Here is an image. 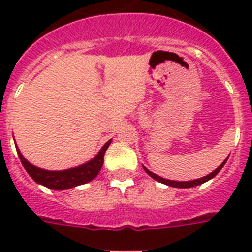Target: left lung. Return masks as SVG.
Wrapping results in <instances>:
<instances>
[{"instance_id": "8db88e82", "label": "left lung", "mask_w": 252, "mask_h": 252, "mask_svg": "<svg viewBox=\"0 0 252 252\" xmlns=\"http://www.w3.org/2000/svg\"><path fill=\"white\" fill-rule=\"evenodd\" d=\"M227 158H229V157H227ZM227 158H226V159H225V161L222 162V163H221V165L219 166V167L216 168L215 171L211 172V174H209V175L204 176V178H200V179L188 180V182H176V180H168V179H165V178H161V176L156 175V174H154V172L149 171V170H148V168H146V167H144V170H145V171L148 172V175L152 176V178H153V179L158 180V182H161V183H163V184H167V186H170V187L189 188V187H195V186H200V184L205 183V182H208V180L212 179V178H215V176L217 175V174H219V172H220V170H221V168L223 167V165H225V163H226Z\"/></svg>"}]
</instances>
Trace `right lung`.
Returning <instances> with one entry per match:
<instances>
[{
  "mask_svg": "<svg viewBox=\"0 0 252 252\" xmlns=\"http://www.w3.org/2000/svg\"><path fill=\"white\" fill-rule=\"evenodd\" d=\"M110 144L111 140L103 145L100 152L91 161L86 162L84 165L77 166V167L61 170V171H48V170L36 167V166L31 165L22 156L19 150H17V152L23 167L26 168V171L29 172L30 176L36 183L43 184V186L51 188V189H68V188H73L76 186L87 183V182H90L98 175L103 166V157H104V153H106L107 148L110 146Z\"/></svg>",
  "mask_w": 252,
  "mask_h": 252,
  "instance_id": "add662e5",
  "label": "right lung"
}]
</instances>
